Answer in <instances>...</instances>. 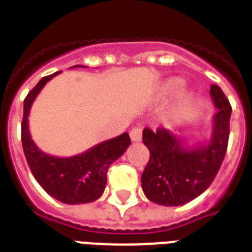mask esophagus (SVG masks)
<instances>
[{
    "mask_svg": "<svg viewBox=\"0 0 252 252\" xmlns=\"http://www.w3.org/2000/svg\"><path fill=\"white\" fill-rule=\"evenodd\" d=\"M130 140L133 142H138L141 141V137H142V129L140 126H134L133 129L130 130Z\"/></svg>",
    "mask_w": 252,
    "mask_h": 252,
    "instance_id": "esophagus-1",
    "label": "esophagus"
}]
</instances>
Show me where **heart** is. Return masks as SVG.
<instances>
[{"label": "heart", "mask_w": 252, "mask_h": 252, "mask_svg": "<svg viewBox=\"0 0 252 252\" xmlns=\"http://www.w3.org/2000/svg\"><path fill=\"white\" fill-rule=\"evenodd\" d=\"M182 80L178 77H171L168 80L163 81L161 86L158 87L157 90V98L158 99H165L167 98L168 95L174 94L175 91L179 90V87L182 86ZM192 102H193V94L191 91L182 90L176 94L174 102L171 103V106L168 108L166 118L168 122L175 123L178 120L183 118V115L188 111V108L191 107Z\"/></svg>", "instance_id": "heart-1"}]
</instances>
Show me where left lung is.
I'll return each instance as SVG.
<instances>
[{
    "label": "left lung",
    "mask_w": 252,
    "mask_h": 252,
    "mask_svg": "<svg viewBox=\"0 0 252 252\" xmlns=\"http://www.w3.org/2000/svg\"><path fill=\"white\" fill-rule=\"evenodd\" d=\"M209 94L217 112L208 142L187 145L163 128L142 132L150 158L141 184L150 201L165 207L183 205L201 195L217 175L227 149L231 106L217 85H212Z\"/></svg>",
    "instance_id": "8db88e82"
}]
</instances>
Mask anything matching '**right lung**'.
Masks as SVG:
<instances>
[{"label":"right lung","instance_id":"right-lung-1","mask_svg":"<svg viewBox=\"0 0 252 252\" xmlns=\"http://www.w3.org/2000/svg\"><path fill=\"white\" fill-rule=\"evenodd\" d=\"M60 73L41 78L26 96L22 120L23 152L36 182L53 199L72 205L91 203L102 196L106 188L108 167L128 149L130 138L126 132L73 157H53L41 152L30 134V110L45 84Z\"/></svg>","mask_w":252,"mask_h":252}]
</instances>
